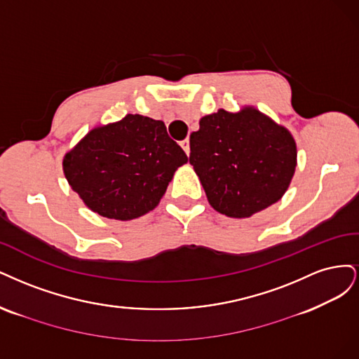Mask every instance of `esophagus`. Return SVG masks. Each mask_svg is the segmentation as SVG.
Wrapping results in <instances>:
<instances>
[{
	"label": "esophagus",
	"mask_w": 359,
	"mask_h": 359,
	"mask_svg": "<svg viewBox=\"0 0 359 359\" xmlns=\"http://www.w3.org/2000/svg\"><path fill=\"white\" fill-rule=\"evenodd\" d=\"M180 146L184 150V154H187V155L191 154V147H189V140H188V138H184V140H182Z\"/></svg>",
	"instance_id": "esophagus-1"
}]
</instances>
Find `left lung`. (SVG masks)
I'll list each match as a JSON object with an SVG mask.
<instances>
[{"label": "left lung", "mask_w": 359, "mask_h": 359, "mask_svg": "<svg viewBox=\"0 0 359 359\" xmlns=\"http://www.w3.org/2000/svg\"><path fill=\"white\" fill-rule=\"evenodd\" d=\"M189 144L207 200L229 217H249L279 201L297 167L292 134L253 107L207 114Z\"/></svg>", "instance_id": "left-lung-1"}]
</instances>
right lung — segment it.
<instances>
[{
    "instance_id": "1",
    "label": "right lung",
    "mask_w": 359,
    "mask_h": 359,
    "mask_svg": "<svg viewBox=\"0 0 359 359\" xmlns=\"http://www.w3.org/2000/svg\"><path fill=\"white\" fill-rule=\"evenodd\" d=\"M188 163L163 121L126 114L90 130L62 161L74 192L104 217L131 221L159 204L175 171Z\"/></svg>"
}]
</instances>
